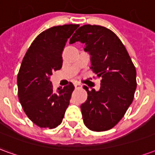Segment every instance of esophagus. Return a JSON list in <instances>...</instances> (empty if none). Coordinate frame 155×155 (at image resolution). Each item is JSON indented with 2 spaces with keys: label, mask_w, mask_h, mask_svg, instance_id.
Instances as JSON below:
<instances>
[{
  "label": "esophagus",
  "mask_w": 155,
  "mask_h": 155,
  "mask_svg": "<svg viewBox=\"0 0 155 155\" xmlns=\"http://www.w3.org/2000/svg\"><path fill=\"white\" fill-rule=\"evenodd\" d=\"M74 87L76 88V89H77V88H81V87H82V85H81V84H80V83H78V82H75V83H74Z\"/></svg>",
  "instance_id": "obj_1"
}]
</instances>
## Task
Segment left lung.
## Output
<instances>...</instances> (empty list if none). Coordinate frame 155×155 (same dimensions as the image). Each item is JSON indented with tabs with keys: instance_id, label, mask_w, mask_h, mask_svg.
Here are the masks:
<instances>
[{
	"instance_id": "obj_1",
	"label": "left lung",
	"mask_w": 155,
	"mask_h": 155,
	"mask_svg": "<svg viewBox=\"0 0 155 155\" xmlns=\"http://www.w3.org/2000/svg\"><path fill=\"white\" fill-rule=\"evenodd\" d=\"M80 41L91 54V69L101 77V89L89 91L81 105L84 124L92 131L112 129L133 102L136 70L123 43L114 32L101 25H84L75 31L70 44Z\"/></svg>"
}]
</instances>
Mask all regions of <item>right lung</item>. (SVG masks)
Here are the masks:
<instances>
[{
  "instance_id": "obj_1",
  "label": "right lung",
  "mask_w": 155,
  "mask_h": 155,
  "mask_svg": "<svg viewBox=\"0 0 155 155\" xmlns=\"http://www.w3.org/2000/svg\"><path fill=\"white\" fill-rule=\"evenodd\" d=\"M79 25L53 26L34 40L23 58L17 75L18 97L24 112L41 128L61 124L74 90L72 83L53 91L52 72L62 67V52Z\"/></svg>"
}]
</instances>
